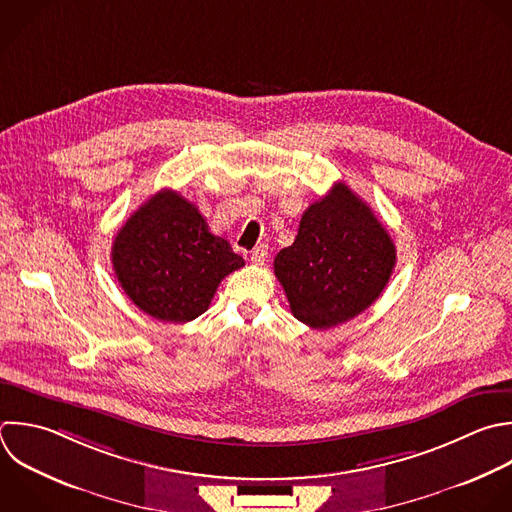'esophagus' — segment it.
I'll use <instances>...</instances> for the list:
<instances>
[{"instance_id": "obj_1", "label": "esophagus", "mask_w": 512, "mask_h": 512, "mask_svg": "<svg viewBox=\"0 0 512 512\" xmlns=\"http://www.w3.org/2000/svg\"><path fill=\"white\" fill-rule=\"evenodd\" d=\"M250 260H252V264H256V266L266 264V260H268V246H266V244L256 246V248L250 252Z\"/></svg>"}]
</instances>
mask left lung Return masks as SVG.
I'll use <instances>...</instances> for the list:
<instances>
[{
    "label": "left lung",
    "mask_w": 512,
    "mask_h": 512,
    "mask_svg": "<svg viewBox=\"0 0 512 512\" xmlns=\"http://www.w3.org/2000/svg\"><path fill=\"white\" fill-rule=\"evenodd\" d=\"M396 248L372 208L346 184L310 204L292 246L274 258L294 318L328 330L364 312L384 290Z\"/></svg>",
    "instance_id": "1"
}]
</instances>
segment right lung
<instances>
[{
	"mask_svg": "<svg viewBox=\"0 0 512 512\" xmlns=\"http://www.w3.org/2000/svg\"><path fill=\"white\" fill-rule=\"evenodd\" d=\"M112 264L142 312L184 324L208 310L218 284L244 260L210 232L192 202L160 190L118 230Z\"/></svg>",
	"mask_w": 512,
	"mask_h": 512,
	"instance_id": "obj_1",
	"label": "right lung"
}]
</instances>
